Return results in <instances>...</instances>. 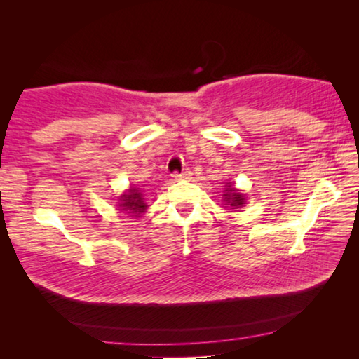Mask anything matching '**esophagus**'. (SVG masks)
I'll return each mask as SVG.
<instances>
[{
	"instance_id": "34e87169",
	"label": "esophagus",
	"mask_w": 359,
	"mask_h": 359,
	"mask_svg": "<svg viewBox=\"0 0 359 359\" xmlns=\"http://www.w3.org/2000/svg\"><path fill=\"white\" fill-rule=\"evenodd\" d=\"M172 177L175 179V180H190L191 179V171H190V169H185V171L184 172H175L174 175H172Z\"/></svg>"
}]
</instances>
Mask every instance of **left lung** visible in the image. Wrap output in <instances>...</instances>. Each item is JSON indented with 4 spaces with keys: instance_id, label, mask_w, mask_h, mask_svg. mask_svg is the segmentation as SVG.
<instances>
[{
    "instance_id": "obj_1",
    "label": "left lung",
    "mask_w": 359,
    "mask_h": 359,
    "mask_svg": "<svg viewBox=\"0 0 359 359\" xmlns=\"http://www.w3.org/2000/svg\"><path fill=\"white\" fill-rule=\"evenodd\" d=\"M226 190L223 193V201H224V208H228L229 210H239L244 208L245 204V194L241 190L234 187L233 182H228Z\"/></svg>"
}]
</instances>
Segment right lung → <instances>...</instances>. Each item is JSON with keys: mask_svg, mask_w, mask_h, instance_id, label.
<instances>
[{"mask_svg": "<svg viewBox=\"0 0 359 359\" xmlns=\"http://www.w3.org/2000/svg\"><path fill=\"white\" fill-rule=\"evenodd\" d=\"M145 194L139 187H130L123 194L118 196L117 210L130 218H141L147 210Z\"/></svg>", "mask_w": 359, "mask_h": 359, "instance_id": "right-lung-1", "label": "right lung"}]
</instances>
